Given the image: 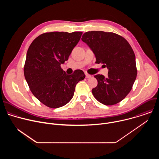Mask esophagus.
<instances>
[{
  "label": "esophagus",
  "mask_w": 159,
  "mask_h": 159,
  "mask_svg": "<svg viewBox=\"0 0 159 159\" xmlns=\"http://www.w3.org/2000/svg\"><path fill=\"white\" fill-rule=\"evenodd\" d=\"M85 77L87 78V79H89V78H90L91 77V75H89V74H85Z\"/></svg>",
  "instance_id": "1"
}]
</instances>
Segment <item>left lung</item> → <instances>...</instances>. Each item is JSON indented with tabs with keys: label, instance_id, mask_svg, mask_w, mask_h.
I'll return each instance as SVG.
<instances>
[{
	"label": "left lung",
	"instance_id": "1",
	"mask_svg": "<svg viewBox=\"0 0 159 159\" xmlns=\"http://www.w3.org/2000/svg\"><path fill=\"white\" fill-rule=\"evenodd\" d=\"M82 40L92 49L96 63H104L108 77L98 74V85L93 89L94 98L101 103L116 104L129 94L137 75L135 55L129 43L111 32L92 31L85 33Z\"/></svg>",
	"mask_w": 159,
	"mask_h": 159
}]
</instances>
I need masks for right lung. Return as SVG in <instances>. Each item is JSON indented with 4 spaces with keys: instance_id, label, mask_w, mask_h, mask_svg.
<instances>
[{
    "instance_id": "right-lung-1",
    "label": "right lung",
    "mask_w": 159,
    "mask_h": 159,
    "mask_svg": "<svg viewBox=\"0 0 159 159\" xmlns=\"http://www.w3.org/2000/svg\"><path fill=\"white\" fill-rule=\"evenodd\" d=\"M82 32L44 33L30 44L24 74L33 94L50 108L65 106L74 96L77 84L84 79L82 70L67 75L60 65L69 59Z\"/></svg>"
}]
</instances>
